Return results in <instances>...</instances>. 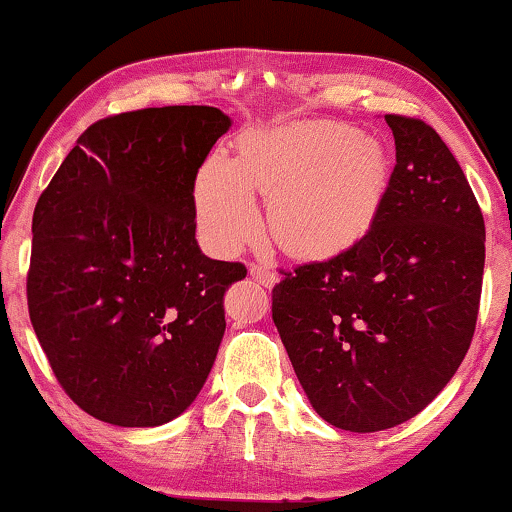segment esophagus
I'll list each match as a JSON object with an SVG mask.
<instances>
[{"label": "esophagus", "mask_w": 512, "mask_h": 512, "mask_svg": "<svg viewBox=\"0 0 512 512\" xmlns=\"http://www.w3.org/2000/svg\"><path fill=\"white\" fill-rule=\"evenodd\" d=\"M250 276H253L257 283L264 285V287H273V285H276V280H278V276L273 273V269H269V266H264V264H250Z\"/></svg>", "instance_id": "esophagus-1"}]
</instances>
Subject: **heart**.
Here are the masks:
<instances>
[{
  "mask_svg": "<svg viewBox=\"0 0 512 512\" xmlns=\"http://www.w3.org/2000/svg\"><path fill=\"white\" fill-rule=\"evenodd\" d=\"M390 185L378 139L338 122L271 129L241 141L239 160L208 157L194 187L197 222L218 250L259 232L253 190L269 199L280 248L306 259L350 250L369 234Z\"/></svg>",
  "mask_w": 512,
  "mask_h": 512,
  "instance_id": "b5f03b06",
  "label": "heart"
}]
</instances>
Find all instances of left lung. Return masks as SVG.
<instances>
[{
	"mask_svg": "<svg viewBox=\"0 0 512 512\" xmlns=\"http://www.w3.org/2000/svg\"><path fill=\"white\" fill-rule=\"evenodd\" d=\"M397 164L350 250L283 271L271 315L308 401L338 429L410 420L450 383L478 320L485 220L436 129L387 113Z\"/></svg>",
	"mask_w": 512,
	"mask_h": 512,
	"instance_id": "left-lung-1",
	"label": "left lung"
}]
</instances>
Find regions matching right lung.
<instances>
[{
	"mask_svg": "<svg viewBox=\"0 0 512 512\" xmlns=\"http://www.w3.org/2000/svg\"><path fill=\"white\" fill-rule=\"evenodd\" d=\"M232 120L164 106L78 136L32 218L27 308L67 397L118 427L174 420L204 387L241 262L201 255L194 181Z\"/></svg>",
	"mask_w": 512,
	"mask_h": 512,
	"instance_id": "1",
	"label": "right lung"
}]
</instances>
